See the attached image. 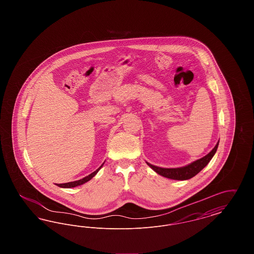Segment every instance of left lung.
Wrapping results in <instances>:
<instances>
[{
    "label": "left lung",
    "mask_w": 254,
    "mask_h": 254,
    "mask_svg": "<svg viewBox=\"0 0 254 254\" xmlns=\"http://www.w3.org/2000/svg\"><path fill=\"white\" fill-rule=\"evenodd\" d=\"M218 145H219V141L216 145L212 148V150L209 153H207L205 156L201 159H198L192 163H190L185 167H181V168L166 169V168H160V167L153 166L147 162H145V163L148 165V167H150L156 173L163 177L172 179V180H181V181L189 180V179L194 177L196 174H198L209 163V161L216 153Z\"/></svg>",
    "instance_id": "obj_1"
}]
</instances>
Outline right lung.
Wrapping results in <instances>:
<instances>
[{
	"instance_id": "obj_1",
	"label": "right lung",
	"mask_w": 254,
	"mask_h": 254,
	"mask_svg": "<svg viewBox=\"0 0 254 254\" xmlns=\"http://www.w3.org/2000/svg\"><path fill=\"white\" fill-rule=\"evenodd\" d=\"M104 164H105V163H103V165H101V167H100L99 169H97L94 172H92V173H90L89 175L85 176L83 179H80V180H77V181L69 182V183H64V184H57V186L60 187V188H64V189H71V188H75V187L81 186V185L85 184L86 182L91 180V179L96 175L97 173H98V171L101 169V168L104 166Z\"/></svg>"
}]
</instances>
